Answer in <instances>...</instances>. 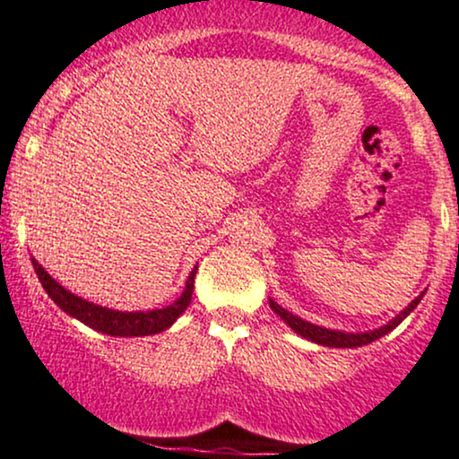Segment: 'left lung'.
Masks as SVG:
<instances>
[{"mask_svg":"<svg viewBox=\"0 0 459 459\" xmlns=\"http://www.w3.org/2000/svg\"><path fill=\"white\" fill-rule=\"evenodd\" d=\"M422 294L418 296V299L411 300L410 305L405 307V309L401 311L399 316H396L394 320L387 322L385 326H381V329H375V331H368V333H342V331H331V329H322V326H316L311 325V322H305L303 318H299V316L290 314V311L283 309L281 305H276L274 300H270V307L274 314L281 316V320L287 322V325L291 326V329L296 331L299 335L307 337V340L316 342V344H322V346H333V349H355V346H364V344H370V342L379 340V337H384L385 333H390L392 329H396V326L401 325L403 320L407 318V316L411 314V311L416 309V305L420 303Z\"/></svg>","mask_w":459,"mask_h":459,"instance_id":"1","label":"left lung"}]
</instances>
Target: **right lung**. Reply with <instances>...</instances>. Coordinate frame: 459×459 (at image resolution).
I'll return each instance as SVG.
<instances>
[{
  "label": "right lung",
  "mask_w": 459,
  "mask_h": 459,
  "mask_svg": "<svg viewBox=\"0 0 459 459\" xmlns=\"http://www.w3.org/2000/svg\"><path fill=\"white\" fill-rule=\"evenodd\" d=\"M34 272H37L39 281L43 283V290L48 291L49 299L56 303L65 314L74 316L75 320L84 322L95 331H102L107 335L115 337H141V335H154L165 331L168 326H172L176 318L187 309L191 303V294H194V276L195 270H191L185 291L174 300L169 307L163 309H152V311H115L108 307H100L89 303V300L78 299L72 291L65 290L63 285H58L48 272L43 270V265L39 261L32 259Z\"/></svg>",
  "instance_id": "obj_1"
}]
</instances>
